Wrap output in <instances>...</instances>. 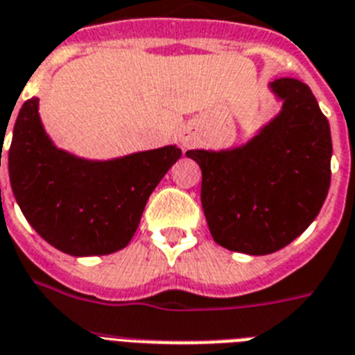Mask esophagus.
<instances>
[{"label": "esophagus", "mask_w": 355, "mask_h": 355, "mask_svg": "<svg viewBox=\"0 0 355 355\" xmlns=\"http://www.w3.org/2000/svg\"><path fill=\"white\" fill-rule=\"evenodd\" d=\"M180 144H182V148H189L193 144V135L189 131H182L180 132Z\"/></svg>", "instance_id": "obj_1"}]
</instances>
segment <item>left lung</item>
Instances as JSON below:
<instances>
[{"instance_id": "obj_1", "label": "left lung", "mask_w": 355, "mask_h": 355, "mask_svg": "<svg viewBox=\"0 0 355 355\" xmlns=\"http://www.w3.org/2000/svg\"><path fill=\"white\" fill-rule=\"evenodd\" d=\"M270 87L282 111L243 148L195 149L200 200L215 243L268 255L290 244L321 211L330 187L332 138L306 83L279 78Z\"/></svg>"}]
</instances>
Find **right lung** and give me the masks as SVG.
<instances>
[{
    "instance_id": "obj_1",
    "label": "right lung",
    "mask_w": 355,
    "mask_h": 355,
    "mask_svg": "<svg viewBox=\"0 0 355 355\" xmlns=\"http://www.w3.org/2000/svg\"><path fill=\"white\" fill-rule=\"evenodd\" d=\"M180 157L166 146L107 162L76 158L54 148L31 98L14 123L8 177L25 218L51 246L74 257L107 255L128 246L149 195Z\"/></svg>"
}]
</instances>
